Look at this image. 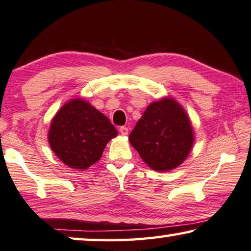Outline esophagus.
<instances>
[{
    "label": "esophagus",
    "instance_id": "obj_1",
    "mask_svg": "<svg viewBox=\"0 0 251 251\" xmlns=\"http://www.w3.org/2000/svg\"><path fill=\"white\" fill-rule=\"evenodd\" d=\"M119 131H120V133L122 134V136H126L128 134V128L126 126H120V129H119Z\"/></svg>",
    "mask_w": 251,
    "mask_h": 251
}]
</instances>
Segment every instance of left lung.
<instances>
[{"instance_id":"left-lung-1","label":"left lung","mask_w":251,"mask_h":251,"mask_svg":"<svg viewBox=\"0 0 251 251\" xmlns=\"http://www.w3.org/2000/svg\"><path fill=\"white\" fill-rule=\"evenodd\" d=\"M129 140L149 167L168 172L185 160L194 138L182 106L174 100L164 99L146 109Z\"/></svg>"}]
</instances>
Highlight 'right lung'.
<instances>
[{
    "label": "right lung",
    "instance_id": "obj_1",
    "mask_svg": "<svg viewBox=\"0 0 251 251\" xmlns=\"http://www.w3.org/2000/svg\"><path fill=\"white\" fill-rule=\"evenodd\" d=\"M118 131L105 115L83 100H72L52 119L49 145L71 168L86 169L101 158Z\"/></svg>",
    "mask_w": 251,
    "mask_h": 251
}]
</instances>
